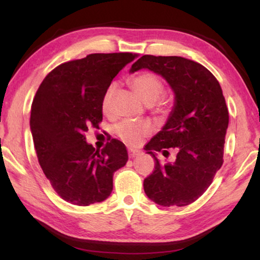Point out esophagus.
<instances>
[{
	"label": "esophagus",
	"instance_id": "1",
	"mask_svg": "<svg viewBox=\"0 0 260 260\" xmlns=\"http://www.w3.org/2000/svg\"><path fill=\"white\" fill-rule=\"evenodd\" d=\"M127 154H129L130 158H134V157H136L138 154H140V151L135 150V149H129V150H127Z\"/></svg>",
	"mask_w": 260,
	"mask_h": 260
}]
</instances>
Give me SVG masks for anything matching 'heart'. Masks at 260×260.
I'll return each mask as SVG.
<instances>
[{"label": "heart", "mask_w": 260, "mask_h": 260, "mask_svg": "<svg viewBox=\"0 0 260 260\" xmlns=\"http://www.w3.org/2000/svg\"><path fill=\"white\" fill-rule=\"evenodd\" d=\"M131 85L147 104H152V103L158 101L159 97L163 94V91H165V85L159 79V77L150 72L137 74L136 77L131 79ZM115 91L116 85L111 84L106 88L105 93L103 95L102 109L105 113L110 111V106H111V101ZM150 129L151 127L148 123H136L125 120V122L119 123L116 126V134L125 143L130 145H137L138 143H141L142 138L150 133Z\"/></svg>", "instance_id": "obj_1"}]
</instances>
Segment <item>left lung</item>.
Instances as JSON below:
<instances>
[{"instance_id":"obj_1","label":"left lung","mask_w":260,"mask_h":260,"mask_svg":"<svg viewBox=\"0 0 260 260\" xmlns=\"http://www.w3.org/2000/svg\"><path fill=\"white\" fill-rule=\"evenodd\" d=\"M142 69L161 76L174 92L168 119L144 148L155 159L144 191L159 206L182 207L198 200L221 168L229 110L219 81L193 60L143 55L130 73ZM170 147L177 149L176 161L161 164L155 152L169 153Z\"/></svg>"}]
</instances>
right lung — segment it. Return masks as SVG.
<instances>
[{"label": "right lung", "instance_id": "add662e5", "mask_svg": "<svg viewBox=\"0 0 260 260\" xmlns=\"http://www.w3.org/2000/svg\"><path fill=\"white\" fill-rule=\"evenodd\" d=\"M133 53H95L61 63L47 74L31 104L35 151L53 189L63 200L88 206L106 200L113 173L127 162L125 145L111 140L102 151L85 133L103 119L102 101L113 78Z\"/></svg>", "mask_w": 260, "mask_h": 260}]
</instances>
